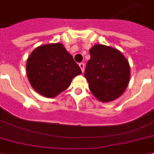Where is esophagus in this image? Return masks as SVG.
I'll use <instances>...</instances> for the list:
<instances>
[{
	"label": "esophagus",
	"mask_w": 154,
	"mask_h": 154,
	"mask_svg": "<svg viewBox=\"0 0 154 154\" xmlns=\"http://www.w3.org/2000/svg\"><path fill=\"white\" fill-rule=\"evenodd\" d=\"M79 66L80 68H81V69H82V72H84V69H85V64H84V63H80Z\"/></svg>",
	"instance_id": "1"
}]
</instances>
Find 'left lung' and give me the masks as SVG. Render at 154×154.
Here are the masks:
<instances>
[{"label":"left lung","mask_w":154,"mask_h":154,"mask_svg":"<svg viewBox=\"0 0 154 154\" xmlns=\"http://www.w3.org/2000/svg\"><path fill=\"white\" fill-rule=\"evenodd\" d=\"M90 54L85 77L91 93L103 103L119 98L128 85V61L117 49L101 44L94 46Z\"/></svg>","instance_id":"obj_1"}]
</instances>
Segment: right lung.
Listing matches in <instances>:
<instances>
[{
  "mask_svg": "<svg viewBox=\"0 0 154 154\" xmlns=\"http://www.w3.org/2000/svg\"><path fill=\"white\" fill-rule=\"evenodd\" d=\"M82 73L79 65L61 43L39 46L30 54L26 74L30 85L41 95L53 98L69 87Z\"/></svg>",
  "mask_w": 154,
  "mask_h": 154,
  "instance_id": "add662e5",
  "label": "right lung"
}]
</instances>
